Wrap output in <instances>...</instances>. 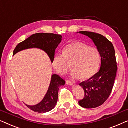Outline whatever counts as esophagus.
I'll return each instance as SVG.
<instances>
[{"label":"esophagus","mask_w":128,"mask_h":128,"mask_svg":"<svg viewBox=\"0 0 128 128\" xmlns=\"http://www.w3.org/2000/svg\"><path fill=\"white\" fill-rule=\"evenodd\" d=\"M66 84H68V85L71 86L73 84V83L71 82V81H70V80H66Z\"/></svg>","instance_id":"esophagus-1"}]
</instances>
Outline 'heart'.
Returning <instances> with one entry per match:
<instances>
[{"label":"heart","instance_id":"1","mask_svg":"<svg viewBox=\"0 0 128 128\" xmlns=\"http://www.w3.org/2000/svg\"><path fill=\"white\" fill-rule=\"evenodd\" d=\"M100 61V54L97 48L76 42L65 46L62 54H56L52 60V66L57 73L64 75L69 69L66 62L72 63V78L88 80L96 74Z\"/></svg>","mask_w":128,"mask_h":128}]
</instances>
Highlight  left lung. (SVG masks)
Wrapping results in <instances>:
<instances>
[{
	"instance_id": "8db88e82",
	"label": "left lung",
	"mask_w": 128,
	"mask_h": 128,
	"mask_svg": "<svg viewBox=\"0 0 128 128\" xmlns=\"http://www.w3.org/2000/svg\"><path fill=\"white\" fill-rule=\"evenodd\" d=\"M77 33L91 39L101 57L99 71L89 80L80 84L84 91V98L79 102V104L85 108H93L102 105L112 91L118 70L115 50L112 43L100 34L87 31Z\"/></svg>"
}]
</instances>
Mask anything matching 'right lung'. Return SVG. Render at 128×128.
I'll return each mask as SVG.
<instances>
[{
  "mask_svg": "<svg viewBox=\"0 0 128 128\" xmlns=\"http://www.w3.org/2000/svg\"><path fill=\"white\" fill-rule=\"evenodd\" d=\"M62 40V36L54 34L38 33L30 36L20 43L14 49L13 56L22 50L37 48L46 52L52 62L55 50ZM66 81L57 74L52 75L51 81L46 94L39 103L34 106L26 104L29 108L35 112L42 113L51 111L55 107L58 100L59 88L64 86Z\"/></svg>",
  "mask_w": 128,
  "mask_h": 128,
  "instance_id": "obj_1",
  "label": "right lung"
}]
</instances>
